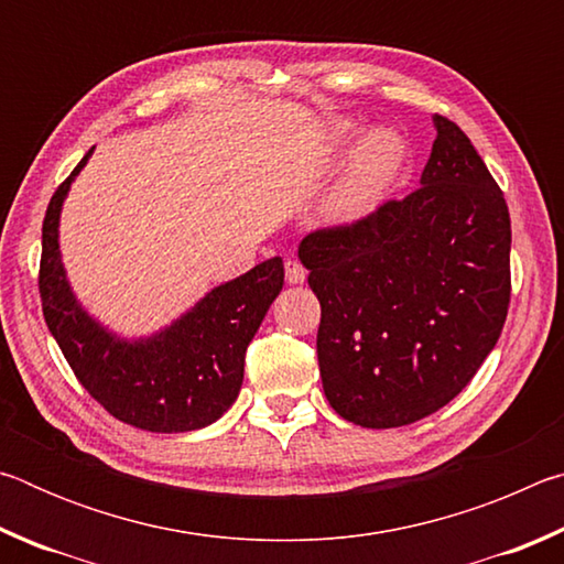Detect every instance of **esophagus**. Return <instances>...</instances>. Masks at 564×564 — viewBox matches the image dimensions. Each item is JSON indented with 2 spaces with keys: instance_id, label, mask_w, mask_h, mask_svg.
Instances as JSON below:
<instances>
[{
  "instance_id": "esophagus-1",
  "label": "esophagus",
  "mask_w": 564,
  "mask_h": 564,
  "mask_svg": "<svg viewBox=\"0 0 564 564\" xmlns=\"http://www.w3.org/2000/svg\"><path fill=\"white\" fill-rule=\"evenodd\" d=\"M285 281L293 283V285L305 281V269H303V265H301L299 261H295V259L285 261Z\"/></svg>"
}]
</instances>
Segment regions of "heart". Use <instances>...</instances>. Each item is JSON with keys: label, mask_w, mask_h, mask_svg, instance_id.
<instances>
[{"label": "heart", "mask_w": 564, "mask_h": 564, "mask_svg": "<svg viewBox=\"0 0 564 564\" xmlns=\"http://www.w3.org/2000/svg\"><path fill=\"white\" fill-rule=\"evenodd\" d=\"M356 123H338L328 139V159L338 161L358 144ZM403 164V141L395 131H370L352 156L346 176L330 191L326 212L338 224H356L373 214Z\"/></svg>", "instance_id": "heart-1"}]
</instances>
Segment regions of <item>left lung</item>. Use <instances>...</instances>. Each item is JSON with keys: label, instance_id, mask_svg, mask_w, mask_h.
<instances>
[{"label": "left lung", "instance_id": "obj_1", "mask_svg": "<svg viewBox=\"0 0 564 564\" xmlns=\"http://www.w3.org/2000/svg\"><path fill=\"white\" fill-rule=\"evenodd\" d=\"M433 121L420 188L299 246L321 301L323 390L360 427L410 425L451 403L508 318V204L463 129Z\"/></svg>", "mask_w": 564, "mask_h": 564}]
</instances>
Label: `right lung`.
<instances>
[{
    "mask_svg": "<svg viewBox=\"0 0 564 564\" xmlns=\"http://www.w3.org/2000/svg\"><path fill=\"white\" fill-rule=\"evenodd\" d=\"M91 151L46 206L40 263L44 321L79 383L113 417L149 433L198 431L238 398L248 343L283 289V261L275 256L216 285L154 336L119 338L76 301L59 251L64 198Z\"/></svg>",
    "mask_w": 564,
    "mask_h": 564,
    "instance_id": "obj_1",
    "label": "right lung"
}]
</instances>
